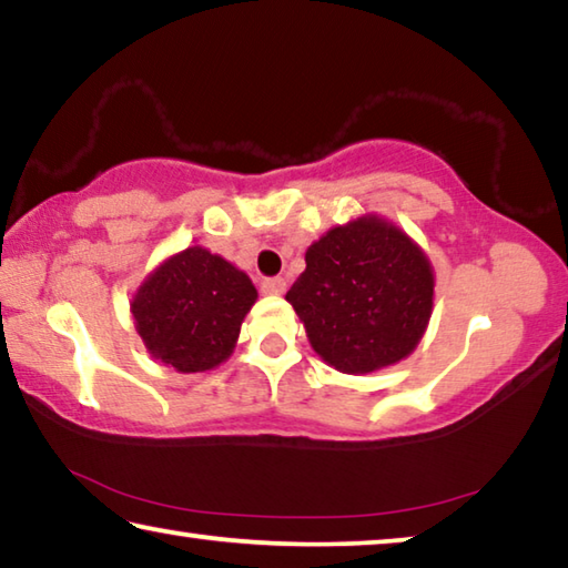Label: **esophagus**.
Segmentation results:
<instances>
[{"label": "esophagus", "instance_id": "esophagus-1", "mask_svg": "<svg viewBox=\"0 0 568 568\" xmlns=\"http://www.w3.org/2000/svg\"><path fill=\"white\" fill-rule=\"evenodd\" d=\"M261 291L265 295H283L285 293V281L283 277H265L261 283Z\"/></svg>", "mask_w": 568, "mask_h": 568}]
</instances>
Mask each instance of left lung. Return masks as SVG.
Here are the masks:
<instances>
[{"label": "left lung", "mask_w": 568, "mask_h": 568, "mask_svg": "<svg viewBox=\"0 0 568 568\" xmlns=\"http://www.w3.org/2000/svg\"><path fill=\"white\" fill-rule=\"evenodd\" d=\"M434 287V265L413 237L386 217L361 215L307 247L285 301L325 363L363 376L416 351Z\"/></svg>", "instance_id": "8db88e82"}]
</instances>
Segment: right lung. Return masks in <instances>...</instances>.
I'll list each match as a JSON object with an SVG mask.
<instances>
[{
    "instance_id": "right-lung-1",
    "label": "right lung",
    "mask_w": 568,
    "mask_h": 568,
    "mask_svg": "<svg viewBox=\"0 0 568 568\" xmlns=\"http://www.w3.org/2000/svg\"><path fill=\"white\" fill-rule=\"evenodd\" d=\"M255 301V285L240 267L192 245L140 283L130 313L152 358L178 373H205L233 355Z\"/></svg>"
}]
</instances>
